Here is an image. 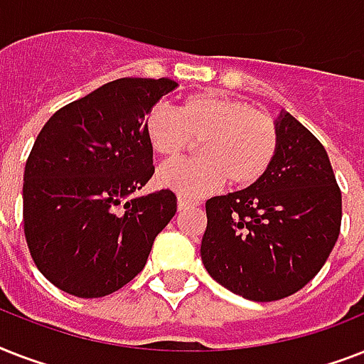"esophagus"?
Returning a JSON list of instances; mask_svg holds the SVG:
<instances>
[{
    "label": "esophagus",
    "mask_w": 364,
    "mask_h": 364,
    "mask_svg": "<svg viewBox=\"0 0 364 364\" xmlns=\"http://www.w3.org/2000/svg\"><path fill=\"white\" fill-rule=\"evenodd\" d=\"M196 205H200L198 200L185 198V196H179V198H177V208H179V211L188 210V208H196Z\"/></svg>",
    "instance_id": "obj_1"
}]
</instances>
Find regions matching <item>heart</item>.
<instances>
[{
    "label": "heart",
    "mask_w": 364,
    "mask_h": 364,
    "mask_svg": "<svg viewBox=\"0 0 364 364\" xmlns=\"http://www.w3.org/2000/svg\"><path fill=\"white\" fill-rule=\"evenodd\" d=\"M143 130L164 160H177L200 141L198 160L162 166L156 183L181 196H204L221 188L249 187L264 176L277 151V126L268 113L219 92L183 98L176 111L153 105Z\"/></svg>",
    "instance_id": "1"
}]
</instances>
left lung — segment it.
I'll return each mask as SVG.
<instances>
[{"label":"left lung","mask_w":364,"mask_h":364,"mask_svg":"<svg viewBox=\"0 0 364 364\" xmlns=\"http://www.w3.org/2000/svg\"><path fill=\"white\" fill-rule=\"evenodd\" d=\"M277 151L247 188L205 202L202 262L223 287L255 302L296 293L338 240L342 193L319 139L279 111Z\"/></svg>","instance_id":"8db88e82"}]
</instances>
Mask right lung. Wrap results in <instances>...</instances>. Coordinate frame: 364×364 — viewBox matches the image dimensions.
<instances>
[{"label": "right lung", "instance_id": "1", "mask_svg": "<svg viewBox=\"0 0 364 364\" xmlns=\"http://www.w3.org/2000/svg\"><path fill=\"white\" fill-rule=\"evenodd\" d=\"M171 79H117L56 111L24 170V234L48 282L100 299L143 270L177 211L171 191L137 196L153 177L143 121Z\"/></svg>", "mask_w": 364, "mask_h": 364}]
</instances>
